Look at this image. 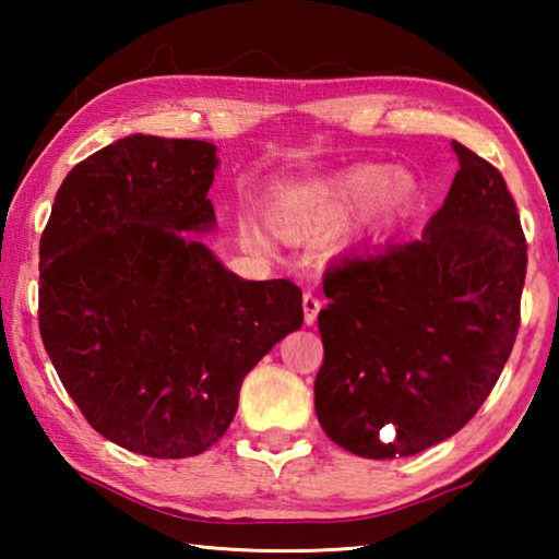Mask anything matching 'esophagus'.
<instances>
[{
    "label": "esophagus",
    "mask_w": 559,
    "mask_h": 559,
    "mask_svg": "<svg viewBox=\"0 0 559 559\" xmlns=\"http://www.w3.org/2000/svg\"><path fill=\"white\" fill-rule=\"evenodd\" d=\"M320 308H323V302H320V298L313 296V293H306V296H302V313H306V325L316 323Z\"/></svg>",
    "instance_id": "1"
}]
</instances>
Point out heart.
Returning a JSON list of instances; mask_svg holds the SVG:
<instances>
[{
  "mask_svg": "<svg viewBox=\"0 0 559 559\" xmlns=\"http://www.w3.org/2000/svg\"><path fill=\"white\" fill-rule=\"evenodd\" d=\"M412 189L414 185L406 175L396 173L386 177L382 167H357L325 187L306 189V192L288 197L273 222L288 239L325 234L374 197L382 210H394L409 200Z\"/></svg>",
  "mask_w": 559,
  "mask_h": 559,
  "instance_id": "heart-1",
  "label": "heart"
}]
</instances>
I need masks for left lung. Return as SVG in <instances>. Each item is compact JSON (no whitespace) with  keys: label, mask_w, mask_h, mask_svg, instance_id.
Segmentation results:
<instances>
[{"label":"left lung","mask_w":559,"mask_h":559,"mask_svg":"<svg viewBox=\"0 0 559 559\" xmlns=\"http://www.w3.org/2000/svg\"><path fill=\"white\" fill-rule=\"evenodd\" d=\"M461 169L421 239L330 266L316 414L362 459L414 456L476 416L513 353L527 241L506 179L451 143Z\"/></svg>","instance_id":"8db88e82"}]
</instances>
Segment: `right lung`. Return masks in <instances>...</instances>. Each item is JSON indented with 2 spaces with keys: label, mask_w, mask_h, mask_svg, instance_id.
Here are the masks:
<instances>
[{
  "label": "right lung",
  "mask_w": 559,
  "mask_h": 559,
  "mask_svg": "<svg viewBox=\"0 0 559 559\" xmlns=\"http://www.w3.org/2000/svg\"><path fill=\"white\" fill-rule=\"evenodd\" d=\"M216 147L130 135L66 175L39 243V333L86 421L153 459L224 437L243 377L302 325L288 278L243 281L187 231L214 224Z\"/></svg>",
  "instance_id": "add662e5"
}]
</instances>
